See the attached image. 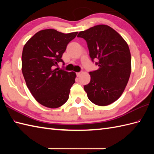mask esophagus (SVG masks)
Here are the masks:
<instances>
[{"label": "esophagus", "instance_id": "34e87169", "mask_svg": "<svg viewBox=\"0 0 154 154\" xmlns=\"http://www.w3.org/2000/svg\"><path fill=\"white\" fill-rule=\"evenodd\" d=\"M81 73H81V72H77V73H76L77 76V77H79Z\"/></svg>", "mask_w": 154, "mask_h": 154}]
</instances>
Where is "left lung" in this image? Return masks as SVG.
<instances>
[{"label": "left lung", "instance_id": "1", "mask_svg": "<svg viewBox=\"0 0 154 154\" xmlns=\"http://www.w3.org/2000/svg\"><path fill=\"white\" fill-rule=\"evenodd\" d=\"M85 40L91 60L97 70L89 72L91 81L84 86L89 99L99 106H106L122 95L131 73L128 45L117 32L107 25H97L80 32Z\"/></svg>", "mask_w": 154, "mask_h": 154}]
</instances>
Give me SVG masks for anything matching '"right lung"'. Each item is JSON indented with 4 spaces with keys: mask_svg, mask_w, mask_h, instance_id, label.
I'll use <instances>...</instances> for the list:
<instances>
[{
    "mask_svg": "<svg viewBox=\"0 0 154 154\" xmlns=\"http://www.w3.org/2000/svg\"><path fill=\"white\" fill-rule=\"evenodd\" d=\"M78 32L63 34L54 29L37 32L23 48L22 71L26 85L39 103L55 109L69 99L76 74L55 69L64 61L62 55Z\"/></svg>",
    "mask_w": 154,
    "mask_h": 154,
    "instance_id": "right-lung-1",
    "label": "right lung"
}]
</instances>
